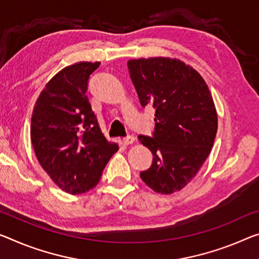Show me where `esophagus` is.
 Returning <instances> with one entry per match:
<instances>
[{"mask_svg": "<svg viewBox=\"0 0 259 259\" xmlns=\"http://www.w3.org/2000/svg\"><path fill=\"white\" fill-rule=\"evenodd\" d=\"M135 140V138L133 137V135H128V137L124 138V140H122V142H124V145H131V143H133Z\"/></svg>", "mask_w": 259, "mask_h": 259, "instance_id": "obj_1", "label": "esophagus"}]
</instances>
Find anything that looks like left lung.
<instances>
[{"instance_id":"obj_1","label":"left lung","mask_w":259,"mask_h":259,"mask_svg":"<svg viewBox=\"0 0 259 259\" xmlns=\"http://www.w3.org/2000/svg\"><path fill=\"white\" fill-rule=\"evenodd\" d=\"M127 67L141 105L156 110L152 137H138L154 156L140 177L155 192L174 193L196 176L213 147L218 116L212 95L200 74L177 59H138Z\"/></svg>"}]
</instances>
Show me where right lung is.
<instances>
[{"instance_id": "right-lung-1", "label": "right lung", "mask_w": 259, "mask_h": 259, "mask_svg": "<svg viewBox=\"0 0 259 259\" xmlns=\"http://www.w3.org/2000/svg\"><path fill=\"white\" fill-rule=\"evenodd\" d=\"M101 62H77L52 77L35 102L31 141L51 180L70 194L84 193L101 180L117 143L99 128L87 97L90 75Z\"/></svg>"}]
</instances>
